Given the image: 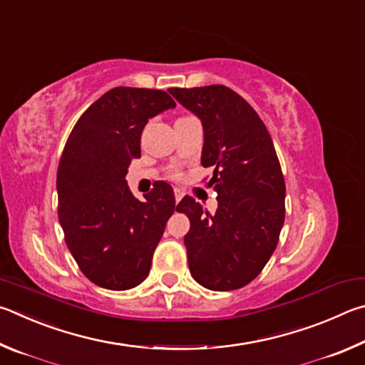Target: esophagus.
Wrapping results in <instances>:
<instances>
[{
	"mask_svg": "<svg viewBox=\"0 0 365 365\" xmlns=\"http://www.w3.org/2000/svg\"><path fill=\"white\" fill-rule=\"evenodd\" d=\"M182 197H184V192H182V190H181V189H175V200H176V203H178L179 200H181Z\"/></svg>",
	"mask_w": 365,
	"mask_h": 365,
	"instance_id": "34e87169",
	"label": "esophagus"
}]
</instances>
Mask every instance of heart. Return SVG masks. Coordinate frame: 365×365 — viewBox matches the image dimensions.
Instances as JSON below:
<instances>
[{"instance_id":"heart-1","label":"heart","mask_w":365,"mask_h":365,"mask_svg":"<svg viewBox=\"0 0 365 365\" xmlns=\"http://www.w3.org/2000/svg\"><path fill=\"white\" fill-rule=\"evenodd\" d=\"M175 176H176V175H175Z\"/></svg>"}]
</instances>
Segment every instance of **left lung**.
<instances>
[{
    "instance_id": "left-lung-1",
    "label": "left lung",
    "mask_w": 365,
    "mask_h": 365,
    "mask_svg": "<svg viewBox=\"0 0 365 365\" xmlns=\"http://www.w3.org/2000/svg\"><path fill=\"white\" fill-rule=\"evenodd\" d=\"M202 120V166L218 194L215 215L192 197L179 202L190 229L184 237L189 269L205 289L237 290L263 271L285 220V181L269 131L255 108L231 88H170Z\"/></svg>"
}]
</instances>
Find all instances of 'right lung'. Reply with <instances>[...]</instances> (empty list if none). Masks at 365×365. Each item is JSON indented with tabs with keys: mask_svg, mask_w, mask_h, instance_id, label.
Returning <instances> with one entry per match:
<instances>
[{
	"mask_svg": "<svg viewBox=\"0 0 365 365\" xmlns=\"http://www.w3.org/2000/svg\"><path fill=\"white\" fill-rule=\"evenodd\" d=\"M176 107L162 89L118 86L86 108L57 168L59 222L80 271L108 290H128L149 276L152 255L176 202L158 181L139 202L126 184L149 118Z\"/></svg>",
	"mask_w": 365,
	"mask_h": 365,
	"instance_id": "1",
	"label": "right lung"
}]
</instances>
